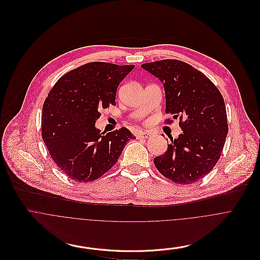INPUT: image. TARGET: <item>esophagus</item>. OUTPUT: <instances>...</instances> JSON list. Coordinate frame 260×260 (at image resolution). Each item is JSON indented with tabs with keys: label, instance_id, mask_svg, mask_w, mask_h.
<instances>
[{
	"label": "esophagus",
	"instance_id": "1",
	"mask_svg": "<svg viewBox=\"0 0 260 260\" xmlns=\"http://www.w3.org/2000/svg\"><path fill=\"white\" fill-rule=\"evenodd\" d=\"M149 136H150V133L146 132V131L145 132L140 131L137 133V138H139V139H147Z\"/></svg>",
	"mask_w": 260,
	"mask_h": 260
}]
</instances>
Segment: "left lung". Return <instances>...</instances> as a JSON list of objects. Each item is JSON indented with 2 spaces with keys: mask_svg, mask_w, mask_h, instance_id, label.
I'll return each instance as SVG.
<instances>
[{
  "mask_svg": "<svg viewBox=\"0 0 260 260\" xmlns=\"http://www.w3.org/2000/svg\"><path fill=\"white\" fill-rule=\"evenodd\" d=\"M141 68L163 83L165 113L179 119L182 130L166 152L153 159L154 166L175 183L197 182L214 168L224 146L229 126L223 97L208 78L186 62L163 59Z\"/></svg>",
  "mask_w": 260,
  "mask_h": 260,
  "instance_id": "left-lung-1",
  "label": "left lung"
}]
</instances>
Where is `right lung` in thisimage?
Instances as JSON below:
<instances>
[{"label":"right lung","mask_w":260,"mask_h":260,"mask_svg":"<svg viewBox=\"0 0 260 260\" xmlns=\"http://www.w3.org/2000/svg\"><path fill=\"white\" fill-rule=\"evenodd\" d=\"M134 66L90 62L62 76L42 111V138L57 167L79 182L96 180L118 162L136 137L125 127L100 132V111L116 106L118 86Z\"/></svg>","instance_id":"1"}]
</instances>
